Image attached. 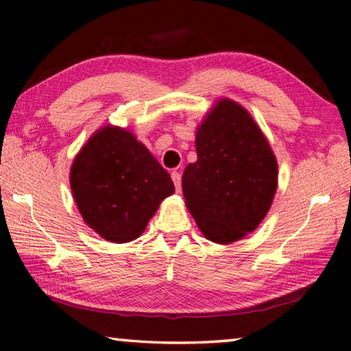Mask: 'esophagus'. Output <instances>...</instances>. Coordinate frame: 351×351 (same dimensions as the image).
<instances>
[{
	"label": "esophagus",
	"mask_w": 351,
	"mask_h": 351,
	"mask_svg": "<svg viewBox=\"0 0 351 351\" xmlns=\"http://www.w3.org/2000/svg\"><path fill=\"white\" fill-rule=\"evenodd\" d=\"M171 180H173L176 192H180L181 190V173L180 171H171Z\"/></svg>",
	"instance_id": "obj_1"
}]
</instances>
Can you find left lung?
Listing matches in <instances>:
<instances>
[{
  "label": "left lung",
  "mask_w": 351,
  "mask_h": 351,
  "mask_svg": "<svg viewBox=\"0 0 351 351\" xmlns=\"http://www.w3.org/2000/svg\"><path fill=\"white\" fill-rule=\"evenodd\" d=\"M198 159L184 169L182 193L207 240L245 239L271 209L278 165L266 136L245 106L221 97L195 133Z\"/></svg>",
  "instance_id": "left-lung-1"
}]
</instances>
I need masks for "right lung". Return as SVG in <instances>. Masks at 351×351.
Returning a JSON list of instances; mask_svg holds the SVG:
<instances>
[{
    "label": "right lung",
    "instance_id": "right-lung-1",
    "mask_svg": "<svg viewBox=\"0 0 351 351\" xmlns=\"http://www.w3.org/2000/svg\"><path fill=\"white\" fill-rule=\"evenodd\" d=\"M69 184L80 215L111 243L144 232L162 201L175 193L167 170L127 128L104 125L71 164Z\"/></svg>",
    "mask_w": 351,
    "mask_h": 351
}]
</instances>
